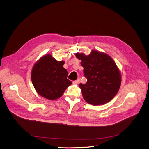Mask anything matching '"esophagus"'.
Segmentation results:
<instances>
[{"instance_id": "obj_1", "label": "esophagus", "mask_w": 149, "mask_h": 149, "mask_svg": "<svg viewBox=\"0 0 149 149\" xmlns=\"http://www.w3.org/2000/svg\"><path fill=\"white\" fill-rule=\"evenodd\" d=\"M79 82H80V79H77V80L73 81V83L74 84H78L79 83Z\"/></svg>"}]
</instances>
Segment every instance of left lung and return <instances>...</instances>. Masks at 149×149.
<instances>
[{
	"label": "left lung",
	"instance_id": "1",
	"mask_svg": "<svg viewBox=\"0 0 149 149\" xmlns=\"http://www.w3.org/2000/svg\"><path fill=\"white\" fill-rule=\"evenodd\" d=\"M81 60L86 84H80L84 100L93 105L105 104L117 93L121 85V74L113 60L107 54L93 50L86 56L76 54Z\"/></svg>",
	"mask_w": 149,
	"mask_h": 149
}]
</instances>
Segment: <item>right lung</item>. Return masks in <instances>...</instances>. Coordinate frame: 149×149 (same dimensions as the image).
<instances>
[{
	"instance_id": "add662e5",
	"label": "right lung",
	"mask_w": 149,
	"mask_h": 149,
	"mask_svg": "<svg viewBox=\"0 0 149 149\" xmlns=\"http://www.w3.org/2000/svg\"><path fill=\"white\" fill-rule=\"evenodd\" d=\"M64 61H58L50 55L41 58L34 65L31 79L34 88L43 97L55 100L62 96L72 82L67 79Z\"/></svg>"
}]
</instances>
